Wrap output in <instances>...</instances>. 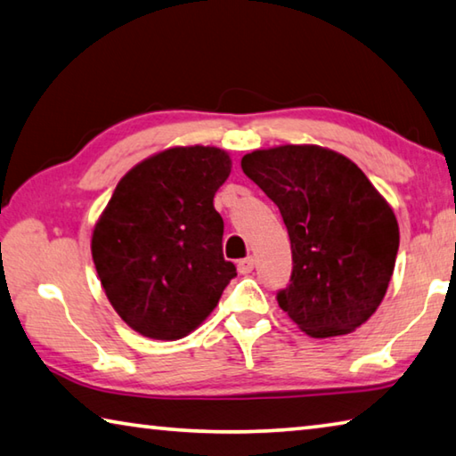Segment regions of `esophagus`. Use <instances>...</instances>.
Returning a JSON list of instances; mask_svg holds the SVG:
<instances>
[{"instance_id": "obj_1", "label": "esophagus", "mask_w": 456, "mask_h": 456, "mask_svg": "<svg viewBox=\"0 0 456 456\" xmlns=\"http://www.w3.org/2000/svg\"><path fill=\"white\" fill-rule=\"evenodd\" d=\"M252 270H254V258L252 256L238 262V273H240V274H250Z\"/></svg>"}]
</instances>
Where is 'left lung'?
<instances>
[{
  "label": "left lung",
  "instance_id": "left-lung-1",
  "mask_svg": "<svg viewBox=\"0 0 456 456\" xmlns=\"http://www.w3.org/2000/svg\"><path fill=\"white\" fill-rule=\"evenodd\" d=\"M242 170L290 236V284L278 306L313 338L353 332L377 313L398 252L393 208L353 159L313 143L254 150Z\"/></svg>",
  "mask_w": 456,
  "mask_h": 456
}]
</instances>
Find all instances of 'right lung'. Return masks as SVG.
Masks as SVG:
<instances>
[{"instance_id": "1", "label": "right lung", "mask_w": 456, "mask_h": 456, "mask_svg": "<svg viewBox=\"0 0 456 456\" xmlns=\"http://www.w3.org/2000/svg\"><path fill=\"white\" fill-rule=\"evenodd\" d=\"M230 170L232 159L214 146L158 151L118 182L95 222L92 258L103 292L142 337H188L236 276L214 208Z\"/></svg>"}]
</instances>
